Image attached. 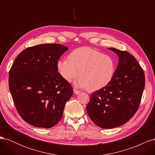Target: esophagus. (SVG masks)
I'll return each mask as SVG.
<instances>
[{"mask_svg":"<svg viewBox=\"0 0 155 155\" xmlns=\"http://www.w3.org/2000/svg\"><path fill=\"white\" fill-rule=\"evenodd\" d=\"M74 92L75 94H76V95H77V94H79L81 92L79 91H78L77 89H76V88H74Z\"/></svg>","mask_w":155,"mask_h":155,"instance_id":"1","label":"esophagus"}]
</instances>
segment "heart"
<instances>
[{
    "instance_id": "obj_1",
    "label": "heart",
    "mask_w": 155,
    "mask_h": 155,
    "mask_svg": "<svg viewBox=\"0 0 155 155\" xmlns=\"http://www.w3.org/2000/svg\"><path fill=\"white\" fill-rule=\"evenodd\" d=\"M68 59H59L57 70L64 79L70 81L79 76L76 85L94 91L106 87L114 77V59L96 50L82 47L73 50Z\"/></svg>"
}]
</instances>
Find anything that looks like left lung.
Masks as SVG:
<instances>
[{
    "mask_svg": "<svg viewBox=\"0 0 155 155\" xmlns=\"http://www.w3.org/2000/svg\"><path fill=\"white\" fill-rule=\"evenodd\" d=\"M108 49L118 56V64L111 81L92 94L87 112L96 125L112 129L127 122L137 111L145 76L137 59L127 51Z\"/></svg>",
    "mask_w": 155,
    "mask_h": 155,
    "instance_id": "1",
    "label": "left lung"
}]
</instances>
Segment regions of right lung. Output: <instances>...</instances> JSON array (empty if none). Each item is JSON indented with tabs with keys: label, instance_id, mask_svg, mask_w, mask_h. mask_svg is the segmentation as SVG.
Returning a JSON list of instances; mask_svg holds the SVG:
<instances>
[{
	"label": "right lung",
	"instance_id": "right-lung-1",
	"mask_svg": "<svg viewBox=\"0 0 155 155\" xmlns=\"http://www.w3.org/2000/svg\"><path fill=\"white\" fill-rule=\"evenodd\" d=\"M68 50L59 44H41L26 48L13 62L9 88L18 114L30 125L48 129L61 119L73 88L60 76L56 63Z\"/></svg>",
	"mask_w": 155,
	"mask_h": 155
}]
</instances>
